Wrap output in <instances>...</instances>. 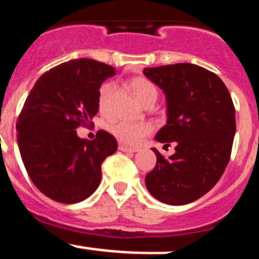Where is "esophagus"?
<instances>
[{"mask_svg":"<svg viewBox=\"0 0 259 259\" xmlns=\"http://www.w3.org/2000/svg\"><path fill=\"white\" fill-rule=\"evenodd\" d=\"M119 150H121V152H127V153L138 152L137 148H130V147H127V145H124V144L119 145Z\"/></svg>","mask_w":259,"mask_h":259,"instance_id":"esophagus-1","label":"esophagus"}]
</instances>
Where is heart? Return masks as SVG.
I'll return each instance as SVG.
<instances>
[{"mask_svg": "<svg viewBox=\"0 0 259 259\" xmlns=\"http://www.w3.org/2000/svg\"><path fill=\"white\" fill-rule=\"evenodd\" d=\"M134 96L142 102L143 105L154 104L158 99V89L152 81L144 77H137L130 81ZM116 86L112 82H105L100 86L97 92V105L102 114H107L111 107L112 97H114ZM110 132L119 142L126 145H139L144 140L147 135L152 133V126L145 122H132V121H116L111 124Z\"/></svg>", "mask_w": 259, "mask_h": 259, "instance_id": "obj_1", "label": "heart"}]
</instances>
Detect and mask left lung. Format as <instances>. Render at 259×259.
Returning a JSON list of instances; mask_svg holds the SVG:
<instances>
[{
	"instance_id": "8db88e82",
	"label": "left lung",
	"mask_w": 259,
	"mask_h": 259,
	"mask_svg": "<svg viewBox=\"0 0 259 259\" xmlns=\"http://www.w3.org/2000/svg\"><path fill=\"white\" fill-rule=\"evenodd\" d=\"M164 91L167 124L155 139L176 144L165 158L155 148L154 169L145 177L152 196L168 205H185L209 192L224 173L235 134V109L224 82L190 63L145 68Z\"/></svg>"
}]
</instances>
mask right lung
Returning a JSON list of instances; mask_svg holds the SVG:
<instances>
[{
	"instance_id": "1",
	"label": "right lung",
	"mask_w": 259,
	"mask_h": 259,
	"mask_svg": "<svg viewBox=\"0 0 259 259\" xmlns=\"http://www.w3.org/2000/svg\"><path fill=\"white\" fill-rule=\"evenodd\" d=\"M114 67L89 58L69 60L39 77L16 122L17 143L26 172L47 197L62 204L83 201L101 182V164L117 149L110 133L94 140L77 129L91 127L99 111L97 92Z\"/></svg>"
}]
</instances>
